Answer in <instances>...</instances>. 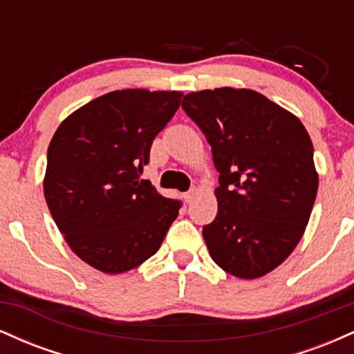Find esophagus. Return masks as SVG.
Here are the masks:
<instances>
[{"instance_id":"obj_1","label":"esophagus","mask_w":354,"mask_h":354,"mask_svg":"<svg viewBox=\"0 0 354 354\" xmlns=\"http://www.w3.org/2000/svg\"><path fill=\"white\" fill-rule=\"evenodd\" d=\"M194 194H196V189H194V188H191L189 191H186V193H185V200H186V203L193 201Z\"/></svg>"}]
</instances>
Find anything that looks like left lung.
Returning <instances> with one entry per match:
<instances>
[{
    "mask_svg": "<svg viewBox=\"0 0 354 354\" xmlns=\"http://www.w3.org/2000/svg\"><path fill=\"white\" fill-rule=\"evenodd\" d=\"M181 106L208 140L219 173L216 218L203 226L211 258L236 278L270 273L293 253L316 200L306 128L253 89L189 93Z\"/></svg>",
    "mask_w": 354,
    "mask_h": 354,
    "instance_id": "1",
    "label": "left lung"
}]
</instances>
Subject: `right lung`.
Here are the masks:
<instances>
[{"mask_svg": "<svg viewBox=\"0 0 354 354\" xmlns=\"http://www.w3.org/2000/svg\"><path fill=\"white\" fill-rule=\"evenodd\" d=\"M183 93L121 89L70 115L48 148L44 198L56 226L89 266L116 274L160 250L181 208L148 180L149 149Z\"/></svg>", "mask_w": 354, "mask_h": 354, "instance_id": "obj_1", "label": "right lung"}]
</instances>
